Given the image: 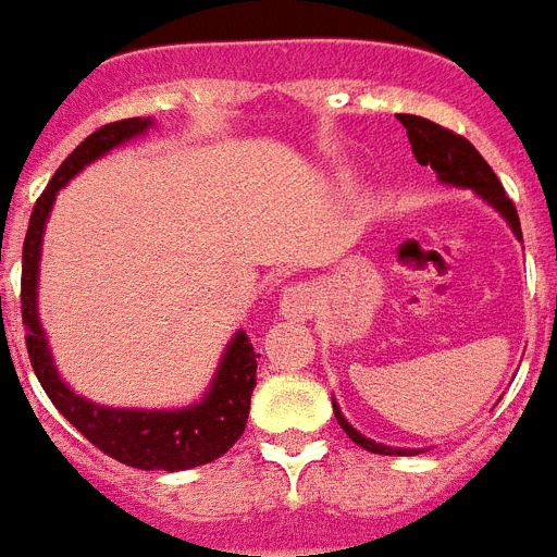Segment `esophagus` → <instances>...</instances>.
<instances>
[{
	"label": "esophagus",
	"instance_id": "obj_1",
	"mask_svg": "<svg viewBox=\"0 0 557 557\" xmlns=\"http://www.w3.org/2000/svg\"><path fill=\"white\" fill-rule=\"evenodd\" d=\"M280 311L288 319H308L317 311V297L308 285H292V288H285L283 299H280Z\"/></svg>",
	"mask_w": 557,
	"mask_h": 557
}]
</instances>
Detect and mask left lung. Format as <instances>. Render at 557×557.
Here are the masks:
<instances>
[{"label": "left lung", "mask_w": 557, "mask_h": 557, "mask_svg": "<svg viewBox=\"0 0 557 557\" xmlns=\"http://www.w3.org/2000/svg\"><path fill=\"white\" fill-rule=\"evenodd\" d=\"M398 120L404 123L406 137L412 143V153L420 164H429L432 171H437L440 182L457 187H471L480 198H485L487 205L496 207L502 212V219L510 224L512 235L521 240V224H519V212H516V205L507 198L505 187L496 178V173L491 171V164L480 157V151L468 143L466 137L448 132L443 125L432 123V120L418 117V114H398ZM333 414H336L338 425L345 429L347 437L356 443V446L367 448L372 454H398V457H412V454H420L418 448H393L384 446V443H375V440L364 437L361 432H356L350 423L345 420L342 409L333 400Z\"/></svg>", "instance_id": "left-lung-1"}]
</instances>
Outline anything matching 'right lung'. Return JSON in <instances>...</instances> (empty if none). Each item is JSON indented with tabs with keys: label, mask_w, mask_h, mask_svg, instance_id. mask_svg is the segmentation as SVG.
<instances>
[{
	"label": "right lung",
	"mask_w": 557,
	"mask_h": 557,
	"mask_svg": "<svg viewBox=\"0 0 557 557\" xmlns=\"http://www.w3.org/2000/svg\"><path fill=\"white\" fill-rule=\"evenodd\" d=\"M151 125V117H128L98 128L61 162L47 190L38 196L22 249V325L30 364L45 393L50 395L58 412L64 414L91 446H98L123 466L143 468V471H187V468L207 466L212 459H219L244 434L260 359L249 336L244 331L235 333L210 389L198 404L187 409H109V406L89 404L61 381L52 364L41 322H38L36 302L41 238H45V224L50 219L58 190L75 173L84 171V164L139 137Z\"/></svg>",
	"instance_id": "add662e5"
}]
</instances>
